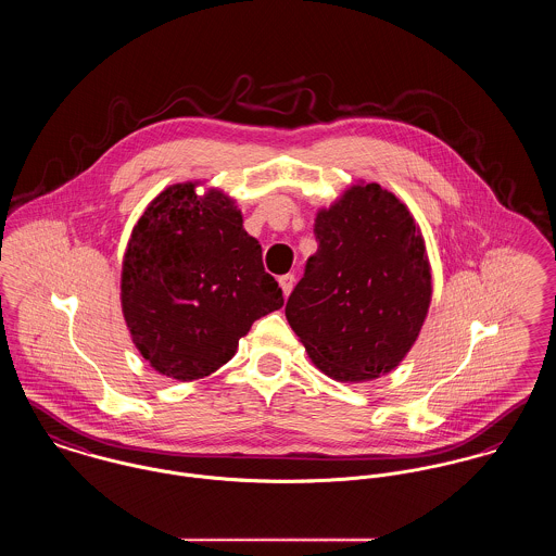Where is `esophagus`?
Wrapping results in <instances>:
<instances>
[{"instance_id": "34e87169", "label": "esophagus", "mask_w": 556, "mask_h": 556, "mask_svg": "<svg viewBox=\"0 0 556 556\" xmlns=\"http://www.w3.org/2000/svg\"><path fill=\"white\" fill-rule=\"evenodd\" d=\"M278 282H280V289H282L285 298H289V293L293 291V285H295V276L293 274H285V276L278 278Z\"/></svg>"}]
</instances>
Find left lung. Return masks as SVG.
<instances>
[{
    "mask_svg": "<svg viewBox=\"0 0 556 556\" xmlns=\"http://www.w3.org/2000/svg\"><path fill=\"white\" fill-rule=\"evenodd\" d=\"M314 236L318 251L285 307L289 325L333 380L389 374L431 303V269L412 214L380 185H354L316 214Z\"/></svg>",
    "mask_w": 556,
    "mask_h": 556,
    "instance_id": "8db88e82",
    "label": "left lung"
}]
</instances>
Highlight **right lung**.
I'll use <instances>...</instances> for the list:
<instances>
[{
	"mask_svg": "<svg viewBox=\"0 0 556 556\" xmlns=\"http://www.w3.org/2000/svg\"><path fill=\"white\" fill-rule=\"evenodd\" d=\"M121 303L142 356L189 382L225 365L285 298L236 202L214 189L200 198L187 182L159 193L134 227Z\"/></svg>",
	"mask_w": 556,
	"mask_h": 556,
	"instance_id": "add662e5",
	"label": "right lung"
}]
</instances>
